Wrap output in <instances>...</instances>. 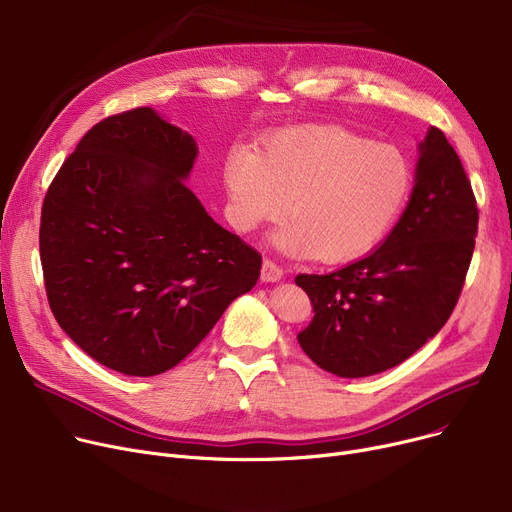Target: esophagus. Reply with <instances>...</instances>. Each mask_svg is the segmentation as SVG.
Returning a JSON list of instances; mask_svg holds the SVG:
<instances>
[{"instance_id":"esophagus-1","label":"esophagus","mask_w":512,"mask_h":512,"mask_svg":"<svg viewBox=\"0 0 512 512\" xmlns=\"http://www.w3.org/2000/svg\"><path fill=\"white\" fill-rule=\"evenodd\" d=\"M282 276H284V270L276 261L263 259V265H261V280L263 282H278Z\"/></svg>"}]
</instances>
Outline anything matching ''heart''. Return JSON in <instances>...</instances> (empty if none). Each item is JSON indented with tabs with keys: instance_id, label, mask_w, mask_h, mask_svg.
<instances>
[{
	"instance_id": "obj_1",
	"label": "heart",
	"mask_w": 512,
	"mask_h": 512,
	"mask_svg": "<svg viewBox=\"0 0 512 512\" xmlns=\"http://www.w3.org/2000/svg\"><path fill=\"white\" fill-rule=\"evenodd\" d=\"M415 184L409 157L344 128H313L272 139L259 155L234 151L224 166L228 218L240 232L290 218L274 242L294 257L348 261L392 232Z\"/></svg>"
}]
</instances>
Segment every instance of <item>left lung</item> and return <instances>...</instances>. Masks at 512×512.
<instances>
[{
	"mask_svg": "<svg viewBox=\"0 0 512 512\" xmlns=\"http://www.w3.org/2000/svg\"><path fill=\"white\" fill-rule=\"evenodd\" d=\"M477 222L461 159L432 126L419 145L409 205L382 247L332 274L294 278L315 311L297 336L307 357L338 378H365L409 359L461 297Z\"/></svg>",
	"mask_w": 512,
	"mask_h": 512,
	"instance_id": "left-lung-1",
	"label": "left lung"
}]
</instances>
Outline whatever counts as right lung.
I'll return each instance as SVG.
<instances>
[{"mask_svg":"<svg viewBox=\"0 0 512 512\" xmlns=\"http://www.w3.org/2000/svg\"><path fill=\"white\" fill-rule=\"evenodd\" d=\"M199 149L151 107L95 124L47 188L39 251L60 328L124 375L164 373L249 292L261 255L184 184Z\"/></svg>","mask_w":512,"mask_h":512,"instance_id":"right-lung-1","label":"right lung"}]
</instances>
